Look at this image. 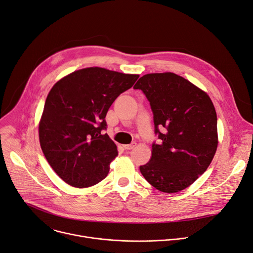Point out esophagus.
<instances>
[{
    "label": "esophagus",
    "instance_id": "34e87169",
    "mask_svg": "<svg viewBox=\"0 0 253 253\" xmlns=\"http://www.w3.org/2000/svg\"><path fill=\"white\" fill-rule=\"evenodd\" d=\"M135 145H136L135 142H132V143H130V144H124L123 147H124L125 150H132V149H133V148L135 147Z\"/></svg>",
    "mask_w": 253,
    "mask_h": 253
}]
</instances>
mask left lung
I'll list each match as a JSON object with an SVG mask.
<instances>
[{
  "label": "left lung",
  "mask_w": 253,
  "mask_h": 253,
  "mask_svg": "<svg viewBox=\"0 0 253 253\" xmlns=\"http://www.w3.org/2000/svg\"><path fill=\"white\" fill-rule=\"evenodd\" d=\"M133 88L148 98L158 136L141 174L161 192L182 191L204 173L216 152L214 105L204 91L173 73L144 75Z\"/></svg>",
  "instance_id": "left-lung-1"
}]
</instances>
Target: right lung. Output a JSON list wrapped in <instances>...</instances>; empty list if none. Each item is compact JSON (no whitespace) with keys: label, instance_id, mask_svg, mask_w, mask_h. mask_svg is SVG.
Wrapping results in <instances>:
<instances>
[{"label":"right lung","instance_id":"right-lung-1","mask_svg":"<svg viewBox=\"0 0 253 253\" xmlns=\"http://www.w3.org/2000/svg\"><path fill=\"white\" fill-rule=\"evenodd\" d=\"M138 77L88 68L52 87L39 125L40 144L52 169L66 183L88 188L108 175L118 150L103 132L108 126L105 116Z\"/></svg>","mask_w":253,"mask_h":253}]
</instances>
